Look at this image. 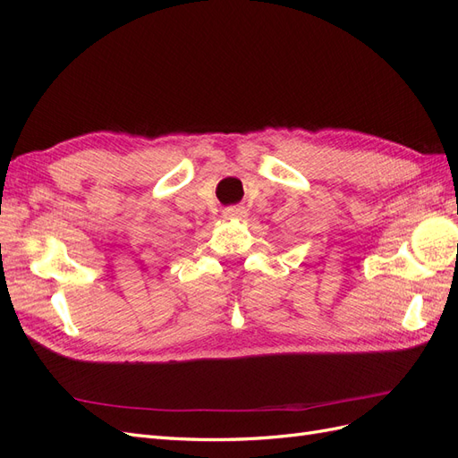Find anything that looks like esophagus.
I'll return each mask as SVG.
<instances>
[{
	"mask_svg": "<svg viewBox=\"0 0 458 458\" xmlns=\"http://www.w3.org/2000/svg\"><path fill=\"white\" fill-rule=\"evenodd\" d=\"M224 217L225 219H242V217H246V210L242 206H229L224 210Z\"/></svg>",
	"mask_w": 458,
	"mask_h": 458,
	"instance_id": "esophagus-1",
	"label": "esophagus"
}]
</instances>
